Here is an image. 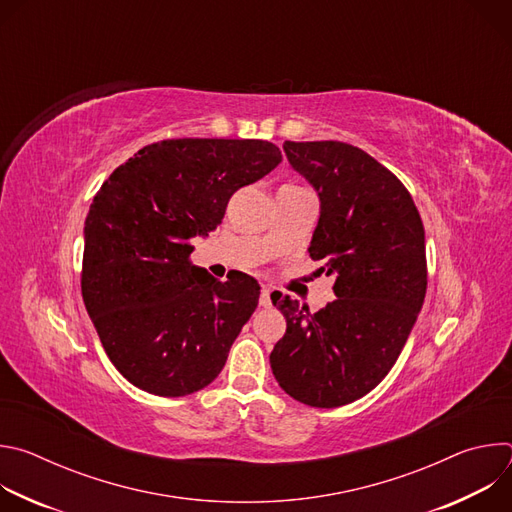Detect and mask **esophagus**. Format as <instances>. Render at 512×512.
<instances>
[{
  "instance_id": "obj_1",
  "label": "esophagus",
  "mask_w": 512,
  "mask_h": 512,
  "mask_svg": "<svg viewBox=\"0 0 512 512\" xmlns=\"http://www.w3.org/2000/svg\"><path fill=\"white\" fill-rule=\"evenodd\" d=\"M259 304H261L263 308H271V287H263V289H261Z\"/></svg>"
}]
</instances>
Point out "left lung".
<instances>
[{
	"mask_svg": "<svg viewBox=\"0 0 512 512\" xmlns=\"http://www.w3.org/2000/svg\"><path fill=\"white\" fill-rule=\"evenodd\" d=\"M285 156L318 190L310 243L336 300L312 314L285 296L283 338L269 356L279 387L332 409L373 391L393 369L427 289L425 231L403 182L342 141H285Z\"/></svg>",
	"mask_w": 512,
	"mask_h": 512,
	"instance_id": "1",
	"label": "left lung"
}]
</instances>
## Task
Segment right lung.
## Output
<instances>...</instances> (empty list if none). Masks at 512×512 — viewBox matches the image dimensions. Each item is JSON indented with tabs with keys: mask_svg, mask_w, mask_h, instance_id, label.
I'll list each match as a JSON object with an SVG mask.
<instances>
[{
	"mask_svg": "<svg viewBox=\"0 0 512 512\" xmlns=\"http://www.w3.org/2000/svg\"><path fill=\"white\" fill-rule=\"evenodd\" d=\"M263 139H164L99 188L85 223L81 289L115 369L141 391L184 397L210 385L259 304V283L218 281L190 261L231 196L277 168Z\"/></svg>",
	"mask_w": 512,
	"mask_h": 512,
	"instance_id": "obj_1",
	"label": "right lung"
}]
</instances>
